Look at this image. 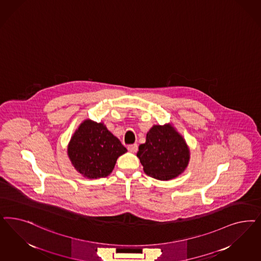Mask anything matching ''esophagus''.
<instances>
[{
  "label": "esophagus",
  "mask_w": 261,
  "mask_h": 261,
  "mask_svg": "<svg viewBox=\"0 0 261 261\" xmlns=\"http://www.w3.org/2000/svg\"><path fill=\"white\" fill-rule=\"evenodd\" d=\"M127 150H128V151H130V152H136L137 150H138V146H137V144L128 145L127 146Z\"/></svg>",
  "instance_id": "obj_1"
}]
</instances>
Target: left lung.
<instances>
[{
	"mask_svg": "<svg viewBox=\"0 0 261 261\" xmlns=\"http://www.w3.org/2000/svg\"><path fill=\"white\" fill-rule=\"evenodd\" d=\"M137 156L144 172L160 180H169L184 173L190 151L184 137L170 124L154 125L139 146Z\"/></svg>",
	"mask_w": 261,
	"mask_h": 261,
	"instance_id": "left-lung-1",
	"label": "left lung"
}]
</instances>
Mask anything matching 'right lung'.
Segmentation results:
<instances>
[{"label": "right lung", "mask_w": 261, "mask_h": 261, "mask_svg": "<svg viewBox=\"0 0 261 261\" xmlns=\"http://www.w3.org/2000/svg\"><path fill=\"white\" fill-rule=\"evenodd\" d=\"M126 151L102 123L89 119L80 125L68 145V156L73 166L88 178L108 177L118 158Z\"/></svg>", "instance_id": "1"}]
</instances>
